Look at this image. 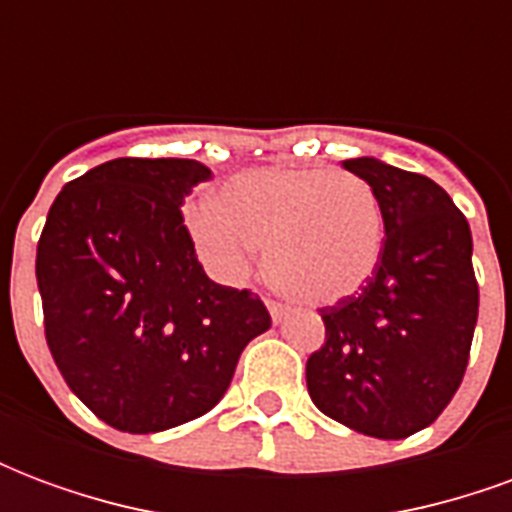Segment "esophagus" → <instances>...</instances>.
Here are the masks:
<instances>
[{
  "label": "esophagus",
  "mask_w": 512,
  "mask_h": 512,
  "mask_svg": "<svg viewBox=\"0 0 512 512\" xmlns=\"http://www.w3.org/2000/svg\"><path fill=\"white\" fill-rule=\"evenodd\" d=\"M268 312H271V321L279 323L285 315H288V307H285V304H279V301L268 299Z\"/></svg>",
  "instance_id": "obj_1"
}]
</instances>
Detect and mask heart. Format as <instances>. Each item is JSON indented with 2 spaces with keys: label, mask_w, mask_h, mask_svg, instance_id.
Here are the masks:
<instances>
[{
  "label": "heart",
  "mask_w": 512,
  "mask_h": 512,
  "mask_svg": "<svg viewBox=\"0 0 512 512\" xmlns=\"http://www.w3.org/2000/svg\"><path fill=\"white\" fill-rule=\"evenodd\" d=\"M186 224L213 277L241 282L266 246L271 282L307 304L356 293L384 252L381 202L354 172L246 169L191 208Z\"/></svg>",
  "instance_id": "heart-1"
}]
</instances>
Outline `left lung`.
Here are the masks:
<instances>
[{"label":"left lung","instance_id":"8db88e82","mask_svg":"<svg viewBox=\"0 0 512 512\" xmlns=\"http://www.w3.org/2000/svg\"><path fill=\"white\" fill-rule=\"evenodd\" d=\"M384 211V252L365 288L323 307L326 343L307 359L315 406L345 428L406 439L458 392L480 290L472 230L450 194L378 158H348Z\"/></svg>","mask_w":512,"mask_h":512}]
</instances>
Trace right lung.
I'll return each instance as SVG.
<instances>
[{"mask_svg": "<svg viewBox=\"0 0 512 512\" xmlns=\"http://www.w3.org/2000/svg\"><path fill=\"white\" fill-rule=\"evenodd\" d=\"M211 169L115 158L65 183L38 241L46 343L95 417L158 433L211 411L271 326L252 290L202 271L180 205Z\"/></svg>", "mask_w": 512, "mask_h": 512, "instance_id": "add662e5", "label": "right lung"}]
</instances>
